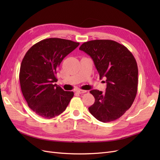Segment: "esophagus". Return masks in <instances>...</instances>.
I'll return each mask as SVG.
<instances>
[{
	"label": "esophagus",
	"mask_w": 160,
	"mask_h": 160,
	"mask_svg": "<svg viewBox=\"0 0 160 160\" xmlns=\"http://www.w3.org/2000/svg\"><path fill=\"white\" fill-rule=\"evenodd\" d=\"M77 93H79L81 94V93H86L87 91H85V90H81V89H78V90L77 91Z\"/></svg>",
	"instance_id": "1"
}]
</instances>
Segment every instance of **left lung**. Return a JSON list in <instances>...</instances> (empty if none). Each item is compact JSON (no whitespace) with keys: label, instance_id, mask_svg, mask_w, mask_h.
Here are the masks:
<instances>
[{"label":"left lung","instance_id":"1","mask_svg":"<svg viewBox=\"0 0 160 160\" xmlns=\"http://www.w3.org/2000/svg\"><path fill=\"white\" fill-rule=\"evenodd\" d=\"M90 55L99 77L106 78L105 93L93 89L95 103L89 112L100 122H113L126 112L138 92L137 62L127 47L112 40H93L79 47Z\"/></svg>","mask_w":160,"mask_h":160}]
</instances>
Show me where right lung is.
<instances>
[{
  "instance_id": "obj_1",
  "label": "right lung",
  "mask_w": 160,
  "mask_h": 160,
  "mask_svg": "<svg viewBox=\"0 0 160 160\" xmlns=\"http://www.w3.org/2000/svg\"><path fill=\"white\" fill-rule=\"evenodd\" d=\"M79 42L49 38L32 45L22 61L19 80L28 106L38 115L51 119L63 112L74 93L54 83L57 68L62 59Z\"/></svg>"
}]
</instances>
